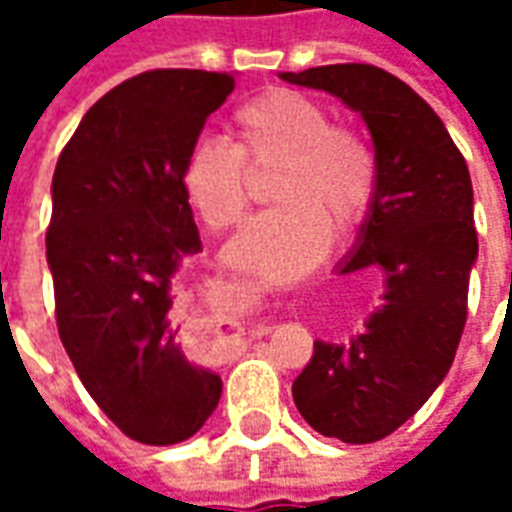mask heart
Wrapping results in <instances>:
<instances>
[{"label": "heart", "mask_w": 512, "mask_h": 512, "mask_svg": "<svg viewBox=\"0 0 512 512\" xmlns=\"http://www.w3.org/2000/svg\"><path fill=\"white\" fill-rule=\"evenodd\" d=\"M233 145L200 136L183 156L180 186L200 222L222 233L249 205V164L279 161L271 197L227 246V260L268 279L307 277L332 246L373 211L378 167L354 128L332 123L329 109L299 90H268L230 117Z\"/></svg>", "instance_id": "obj_1"}]
</instances>
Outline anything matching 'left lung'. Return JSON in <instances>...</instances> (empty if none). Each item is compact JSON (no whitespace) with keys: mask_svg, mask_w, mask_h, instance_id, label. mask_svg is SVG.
<instances>
[{"mask_svg":"<svg viewBox=\"0 0 512 512\" xmlns=\"http://www.w3.org/2000/svg\"><path fill=\"white\" fill-rule=\"evenodd\" d=\"M282 79L337 95L376 147V202L340 274L384 268V304L348 343L318 340L293 381L321 436L370 444L414 417L455 359L477 260L472 178L439 115L392 73L345 62Z\"/></svg>","mask_w":512,"mask_h":512,"instance_id":"8db88e82","label":"left lung"}]
</instances>
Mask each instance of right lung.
<instances>
[{
	"label": "right lung",
	"mask_w": 512,
	"mask_h": 512,
	"mask_svg": "<svg viewBox=\"0 0 512 512\" xmlns=\"http://www.w3.org/2000/svg\"><path fill=\"white\" fill-rule=\"evenodd\" d=\"M230 73H139L95 101L51 180L46 257L54 315L84 389L128 439L194 436L222 378L191 365L169 321L172 279L202 252L183 156L233 93Z\"/></svg>",
	"instance_id": "1"
}]
</instances>
